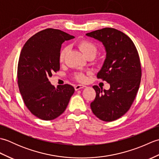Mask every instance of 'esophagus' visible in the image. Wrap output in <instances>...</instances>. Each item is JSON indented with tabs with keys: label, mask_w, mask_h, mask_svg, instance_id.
Returning <instances> with one entry per match:
<instances>
[{
	"label": "esophagus",
	"mask_w": 159,
	"mask_h": 159,
	"mask_svg": "<svg viewBox=\"0 0 159 159\" xmlns=\"http://www.w3.org/2000/svg\"><path fill=\"white\" fill-rule=\"evenodd\" d=\"M84 87H86V86L83 85H75V87H74V89H75L76 91H77V90H79L80 89L84 88Z\"/></svg>",
	"instance_id": "esophagus-1"
}]
</instances>
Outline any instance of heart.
Listing matches in <instances>:
<instances>
[{
  "mask_svg": "<svg viewBox=\"0 0 159 159\" xmlns=\"http://www.w3.org/2000/svg\"><path fill=\"white\" fill-rule=\"evenodd\" d=\"M76 46L86 58L93 59L96 55V53L98 52V47L96 45V43L88 39H83L78 42L76 43ZM67 51H68V48L67 46L63 47L59 53L60 62H63L64 59H65ZM76 79L80 82H85L87 80V77L85 74L83 73H79L76 76Z\"/></svg>",
  "mask_w": 159,
  "mask_h": 159,
  "instance_id": "obj_1",
  "label": "heart"
}]
</instances>
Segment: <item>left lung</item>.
Instances as JSON below:
<instances>
[{"label": "left lung", "instance_id": "1", "mask_svg": "<svg viewBox=\"0 0 159 159\" xmlns=\"http://www.w3.org/2000/svg\"><path fill=\"white\" fill-rule=\"evenodd\" d=\"M86 35L104 46L106 59L97 77L110 84L109 90L93 86L96 96L91 109L101 120H116L129 110L139 89L141 78L139 54L129 37L116 29L104 28Z\"/></svg>", "mask_w": 159, "mask_h": 159}]
</instances>
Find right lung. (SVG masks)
<instances>
[{
  "mask_svg": "<svg viewBox=\"0 0 159 159\" xmlns=\"http://www.w3.org/2000/svg\"><path fill=\"white\" fill-rule=\"evenodd\" d=\"M74 37L58 29H47L29 38L20 52L18 84L25 105L35 116L52 120L65 111L74 88L68 84L51 85L48 78L60 69L63 42Z\"/></svg>",
  "mask_w": 159,
  "mask_h": 159,
  "instance_id": "add662e5",
  "label": "right lung"
}]
</instances>
